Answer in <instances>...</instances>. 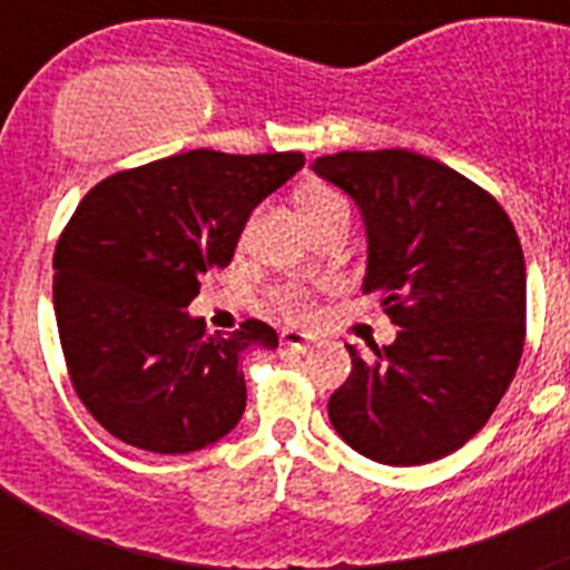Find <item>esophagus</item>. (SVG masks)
Returning a JSON list of instances; mask_svg holds the SVG:
<instances>
[{
    "instance_id": "34e87169",
    "label": "esophagus",
    "mask_w": 570,
    "mask_h": 570,
    "mask_svg": "<svg viewBox=\"0 0 570 570\" xmlns=\"http://www.w3.org/2000/svg\"><path fill=\"white\" fill-rule=\"evenodd\" d=\"M282 345H288L291 351L305 354V351H311V347L316 345V340L311 334H299V331H285V334H282Z\"/></svg>"
}]
</instances>
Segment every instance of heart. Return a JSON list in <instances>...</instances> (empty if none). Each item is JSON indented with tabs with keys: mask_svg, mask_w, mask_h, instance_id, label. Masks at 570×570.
I'll return each mask as SVG.
<instances>
[{
	"mask_svg": "<svg viewBox=\"0 0 570 570\" xmlns=\"http://www.w3.org/2000/svg\"><path fill=\"white\" fill-rule=\"evenodd\" d=\"M299 210L302 216H305V223L314 225L334 214H345L347 203L342 199L340 190L328 188V185H308V188L299 190ZM271 305H274L285 320L294 322L308 320L311 311H314L311 291L302 288V285H279V288H274L271 291Z\"/></svg>",
	"mask_w": 570,
	"mask_h": 570,
	"instance_id": "obj_1",
	"label": "heart"
}]
</instances>
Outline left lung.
I'll return each mask as SVG.
<instances>
[{
	"instance_id": "obj_1",
	"label": "left lung",
	"mask_w": 570,
	"mask_h": 570,
	"mask_svg": "<svg viewBox=\"0 0 570 570\" xmlns=\"http://www.w3.org/2000/svg\"><path fill=\"white\" fill-rule=\"evenodd\" d=\"M314 170L365 216L367 274L400 325L328 402L347 445L382 465H425L465 445L500 405L525 345V259L502 205L405 148L340 150Z\"/></svg>"
}]
</instances>
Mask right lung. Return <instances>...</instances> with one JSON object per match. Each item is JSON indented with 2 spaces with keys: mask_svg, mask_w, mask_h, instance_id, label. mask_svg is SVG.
Masks as SVG:
<instances>
[{
  "mask_svg": "<svg viewBox=\"0 0 570 570\" xmlns=\"http://www.w3.org/2000/svg\"><path fill=\"white\" fill-rule=\"evenodd\" d=\"M302 165L296 150L199 148L116 170L82 196L53 254V311L70 385L110 436L190 454L239 422V354L276 347V331L245 320L208 336L185 308L228 265L250 210Z\"/></svg>",
  "mask_w": 570,
  "mask_h": 570,
  "instance_id": "1",
  "label": "right lung"
}]
</instances>
